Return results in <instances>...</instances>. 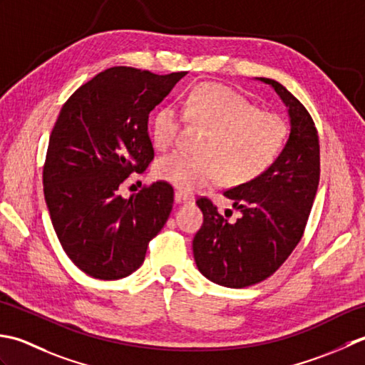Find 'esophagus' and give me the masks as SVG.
Wrapping results in <instances>:
<instances>
[{
  "label": "esophagus",
  "mask_w": 365,
  "mask_h": 365,
  "mask_svg": "<svg viewBox=\"0 0 365 365\" xmlns=\"http://www.w3.org/2000/svg\"><path fill=\"white\" fill-rule=\"evenodd\" d=\"M193 200H195L193 193L184 192V190H176L175 192V202L176 203H192Z\"/></svg>",
  "instance_id": "34e87169"
}]
</instances>
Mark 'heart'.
<instances>
[{
  "instance_id": "1",
  "label": "heart",
  "mask_w": 365,
  "mask_h": 365,
  "mask_svg": "<svg viewBox=\"0 0 365 365\" xmlns=\"http://www.w3.org/2000/svg\"><path fill=\"white\" fill-rule=\"evenodd\" d=\"M163 107L153 118L151 137L158 150L172 148L187 121L206 133L200 154L175 151L154 165L159 180L182 190H195L222 180L225 185L254 181L269 168L285 146L288 128L274 111L258 110L235 89L203 83L192 89L182 107Z\"/></svg>"
}]
</instances>
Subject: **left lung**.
I'll return each mask as SVG.
<instances>
[{"label": "left lung", "instance_id": "8db88e82", "mask_svg": "<svg viewBox=\"0 0 365 365\" xmlns=\"http://www.w3.org/2000/svg\"><path fill=\"white\" fill-rule=\"evenodd\" d=\"M259 80L288 107L284 151L254 181L224 192L242 212L233 224L210 198L197 200L203 225L193 237V258L206 279L230 288L255 285L284 264L306 230L319 181L318 132L307 108L279 81Z\"/></svg>", "mask_w": 365, "mask_h": 365}]
</instances>
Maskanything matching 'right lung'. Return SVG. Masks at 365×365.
I'll list each match as a JSON object with an SVG mask.
<instances>
[{
  "instance_id": "obj_1",
  "label": "right lung",
  "mask_w": 365,
  "mask_h": 365,
  "mask_svg": "<svg viewBox=\"0 0 365 365\" xmlns=\"http://www.w3.org/2000/svg\"><path fill=\"white\" fill-rule=\"evenodd\" d=\"M185 73L116 66L81 85L59 111L43 162V195L66 255L88 276H129L168 220V182L143 185L129 200L121 187L153 162L148 116Z\"/></svg>"
}]
</instances>
